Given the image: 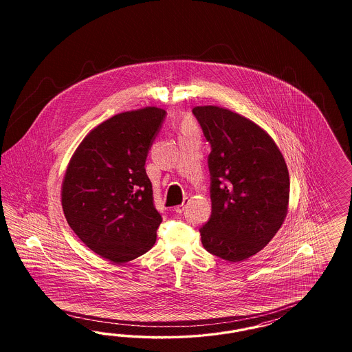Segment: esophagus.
<instances>
[{
  "label": "esophagus",
  "instance_id": "1",
  "mask_svg": "<svg viewBox=\"0 0 352 352\" xmlns=\"http://www.w3.org/2000/svg\"><path fill=\"white\" fill-rule=\"evenodd\" d=\"M187 203H188V199L186 197V199H184V201H183V204L178 205V206H175V212L179 214L183 213V212H184V209H186V205H187Z\"/></svg>",
  "mask_w": 352,
  "mask_h": 352
}]
</instances>
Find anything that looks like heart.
I'll return each instance as SVG.
<instances>
[{"label":"heart","mask_w":352,"mask_h":352,"mask_svg":"<svg viewBox=\"0 0 352 352\" xmlns=\"http://www.w3.org/2000/svg\"><path fill=\"white\" fill-rule=\"evenodd\" d=\"M182 130H183V131H190V130H192V121L190 118H187V120H184V121H183V124H182Z\"/></svg>","instance_id":"1"}]
</instances>
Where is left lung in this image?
<instances>
[{"mask_svg":"<svg viewBox=\"0 0 352 352\" xmlns=\"http://www.w3.org/2000/svg\"><path fill=\"white\" fill-rule=\"evenodd\" d=\"M210 144L212 215L200 227L204 248L228 262L254 256L287 217L289 173L275 142L250 120L221 107H195Z\"/></svg>","mask_w":352,"mask_h":352,"instance_id":"1","label":"left lung"}]
</instances>
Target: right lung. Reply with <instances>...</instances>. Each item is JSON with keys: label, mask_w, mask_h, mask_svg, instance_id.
<instances>
[{"label": "right lung", "mask_w": 352, "mask_h": 352, "mask_svg": "<svg viewBox=\"0 0 352 352\" xmlns=\"http://www.w3.org/2000/svg\"><path fill=\"white\" fill-rule=\"evenodd\" d=\"M165 118V109L147 107L107 120L86 135L65 171L67 222L113 263L135 259L156 241L162 217L144 165Z\"/></svg>", "instance_id": "obj_1"}]
</instances>
